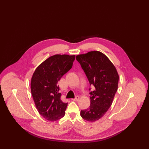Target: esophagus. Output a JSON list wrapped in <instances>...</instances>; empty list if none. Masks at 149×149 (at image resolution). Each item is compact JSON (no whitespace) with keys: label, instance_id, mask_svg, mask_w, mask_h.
<instances>
[{"label":"esophagus","instance_id":"obj_1","mask_svg":"<svg viewBox=\"0 0 149 149\" xmlns=\"http://www.w3.org/2000/svg\"><path fill=\"white\" fill-rule=\"evenodd\" d=\"M79 100V97L78 96H77L75 98L72 99V101H78Z\"/></svg>","mask_w":149,"mask_h":149}]
</instances>
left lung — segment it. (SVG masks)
<instances>
[{
    "mask_svg": "<svg viewBox=\"0 0 149 149\" xmlns=\"http://www.w3.org/2000/svg\"><path fill=\"white\" fill-rule=\"evenodd\" d=\"M76 59L86 73L90 86L95 87L94 91L90 93V107L81 110L80 115L84 120L94 122L102 117L111 107L118 89L119 75L111 61L100 51L78 55Z\"/></svg>",
    "mask_w": 149,
    "mask_h": 149,
    "instance_id": "left-lung-1",
    "label": "left lung"
}]
</instances>
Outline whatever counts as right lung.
Segmentation results:
<instances>
[{
  "mask_svg": "<svg viewBox=\"0 0 149 149\" xmlns=\"http://www.w3.org/2000/svg\"><path fill=\"white\" fill-rule=\"evenodd\" d=\"M75 55L56 54L45 60L36 68L31 82V94L39 113L50 121L65 114L68 103L61 99L58 82L72 67Z\"/></svg>",
  "mask_w": 149,
  "mask_h": 149,
  "instance_id": "obj_1",
  "label": "right lung"
}]
</instances>
